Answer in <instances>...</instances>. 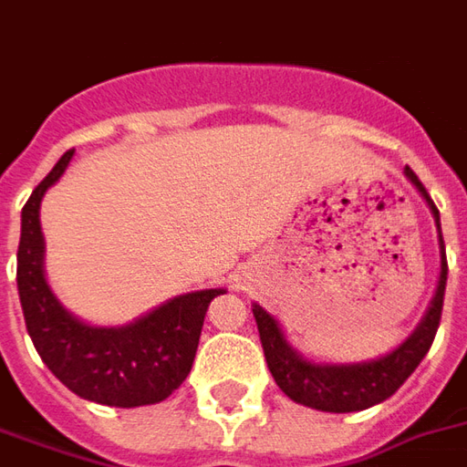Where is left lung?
<instances>
[{"label":"left lung","instance_id":"left-lung-1","mask_svg":"<svg viewBox=\"0 0 467 467\" xmlns=\"http://www.w3.org/2000/svg\"><path fill=\"white\" fill-rule=\"evenodd\" d=\"M405 177L415 184V190L422 194V200L431 207L438 227V244H441V277L432 295L431 307L412 330V335L402 345H398L390 355L370 362H352V365H327V362L305 360L293 345L285 340L280 323L273 315L263 310L260 305H253L254 323L260 330L265 360L273 372L277 388L290 400L315 408L325 412H355L372 408L378 402L388 400L402 382L410 378L415 368L431 350L438 325H441L442 297H445V283H448V260H445V243L441 233V213L431 200L428 190L422 187L418 174L410 167H405Z\"/></svg>","mask_w":467,"mask_h":467}]
</instances>
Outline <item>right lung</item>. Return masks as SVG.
<instances>
[{
	"instance_id": "right-lung-1",
	"label": "right lung",
	"mask_w": 467,
	"mask_h": 467,
	"mask_svg": "<svg viewBox=\"0 0 467 467\" xmlns=\"http://www.w3.org/2000/svg\"><path fill=\"white\" fill-rule=\"evenodd\" d=\"M72 154L75 150L62 154L22 207L16 287L26 333L57 380L79 398L112 408L154 405L190 375L207 307L224 290L180 295L122 327H95L67 313L47 285L39 204Z\"/></svg>"
}]
</instances>
